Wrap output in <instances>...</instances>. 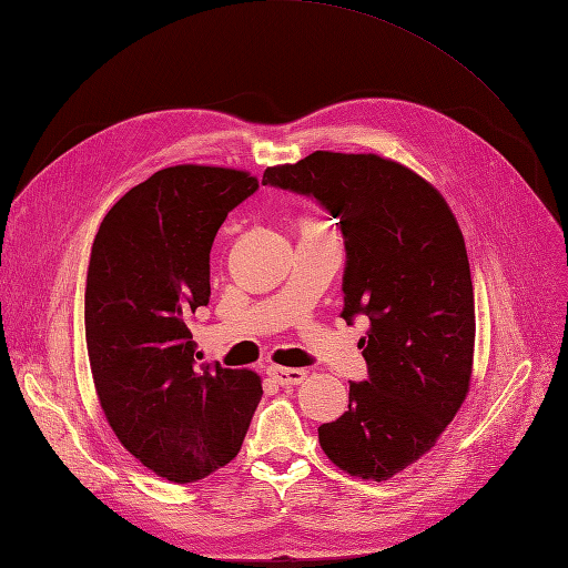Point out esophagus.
I'll return each mask as SVG.
<instances>
[{
  "label": "esophagus",
  "instance_id": "1",
  "mask_svg": "<svg viewBox=\"0 0 568 568\" xmlns=\"http://www.w3.org/2000/svg\"><path fill=\"white\" fill-rule=\"evenodd\" d=\"M267 374L272 376L274 382H277L280 386H298V384H303V379H305V369H294V367H277V365H272L270 369H267Z\"/></svg>",
  "mask_w": 568,
  "mask_h": 568
}]
</instances>
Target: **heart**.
Masks as SVG:
<instances>
[{"label": "heart", "mask_w": 568, "mask_h": 568, "mask_svg": "<svg viewBox=\"0 0 568 568\" xmlns=\"http://www.w3.org/2000/svg\"><path fill=\"white\" fill-rule=\"evenodd\" d=\"M313 225H315V222H307V225H305V227H313Z\"/></svg>", "instance_id": "obj_1"}]
</instances>
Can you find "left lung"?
<instances>
[{"mask_svg":"<svg viewBox=\"0 0 568 568\" xmlns=\"http://www.w3.org/2000/svg\"><path fill=\"white\" fill-rule=\"evenodd\" d=\"M263 184L338 217L341 317H369V379L351 384L348 412L317 428L320 445L351 476L386 480L434 448L469 393L476 317L457 220L436 186L376 153L315 151L267 168Z\"/></svg>","mask_w":568,"mask_h":568,"instance_id":"8db88e82","label":"left lung"}]
</instances>
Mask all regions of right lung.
<instances>
[{
  "mask_svg": "<svg viewBox=\"0 0 568 568\" xmlns=\"http://www.w3.org/2000/svg\"><path fill=\"white\" fill-rule=\"evenodd\" d=\"M257 180L175 165L132 186L92 244L84 338L101 409L125 450L175 484L225 467L263 398L261 376L199 363L186 320L211 298V246Z\"/></svg>",
  "mask_w": 568,
  "mask_h": 568,
  "instance_id": "right-lung-1",
  "label": "right lung"
}]
</instances>
